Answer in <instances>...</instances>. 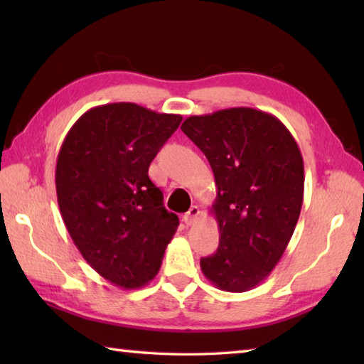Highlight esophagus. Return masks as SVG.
I'll list each match as a JSON object with an SVG mask.
<instances>
[{
	"instance_id": "1",
	"label": "esophagus",
	"mask_w": 364,
	"mask_h": 364,
	"mask_svg": "<svg viewBox=\"0 0 364 364\" xmlns=\"http://www.w3.org/2000/svg\"><path fill=\"white\" fill-rule=\"evenodd\" d=\"M200 215H202V210L197 205L191 206V210L184 214V222H186V225H194V223L200 219Z\"/></svg>"
}]
</instances>
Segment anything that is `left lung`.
<instances>
[{
	"label": "left lung",
	"mask_w": 364,
	"mask_h": 364,
	"mask_svg": "<svg viewBox=\"0 0 364 364\" xmlns=\"http://www.w3.org/2000/svg\"><path fill=\"white\" fill-rule=\"evenodd\" d=\"M181 129L205 153L218 186L219 249L200 266L219 289L249 291L272 272L297 225L305 183L299 145L272 114L252 107L191 115Z\"/></svg>",
	"instance_id": "1"
}]
</instances>
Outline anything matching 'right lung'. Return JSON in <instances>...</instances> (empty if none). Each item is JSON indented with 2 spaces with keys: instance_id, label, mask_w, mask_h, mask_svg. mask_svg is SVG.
Here are the masks:
<instances>
[{
  "instance_id": "add662e5",
  "label": "right lung",
  "mask_w": 364,
  "mask_h": 364,
  "mask_svg": "<svg viewBox=\"0 0 364 364\" xmlns=\"http://www.w3.org/2000/svg\"><path fill=\"white\" fill-rule=\"evenodd\" d=\"M181 120L134 103L97 106L76 120L59 150L65 227L92 269L120 288L153 280L180 223L149 167Z\"/></svg>"
}]
</instances>
